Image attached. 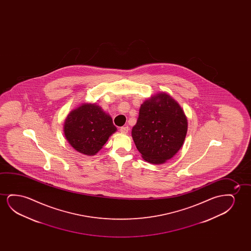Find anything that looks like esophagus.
<instances>
[{
	"label": "esophagus",
	"instance_id": "1",
	"mask_svg": "<svg viewBox=\"0 0 251 251\" xmlns=\"http://www.w3.org/2000/svg\"><path fill=\"white\" fill-rule=\"evenodd\" d=\"M128 130H129V127L127 126H124L120 128L121 133H123V134H127Z\"/></svg>",
	"mask_w": 251,
	"mask_h": 251
}]
</instances>
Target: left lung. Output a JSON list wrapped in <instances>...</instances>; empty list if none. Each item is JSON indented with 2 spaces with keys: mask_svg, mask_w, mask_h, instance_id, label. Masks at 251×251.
<instances>
[{
  "mask_svg": "<svg viewBox=\"0 0 251 251\" xmlns=\"http://www.w3.org/2000/svg\"><path fill=\"white\" fill-rule=\"evenodd\" d=\"M187 131L188 120L182 107L170 94L162 92L141 104L132 137L144 160L161 165L182 148Z\"/></svg>",
  "mask_w": 251,
  "mask_h": 251,
  "instance_id": "1",
  "label": "left lung"
}]
</instances>
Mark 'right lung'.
<instances>
[{
    "mask_svg": "<svg viewBox=\"0 0 251 251\" xmlns=\"http://www.w3.org/2000/svg\"><path fill=\"white\" fill-rule=\"evenodd\" d=\"M116 131L111 117L96 103H81L71 110L63 126L70 146L86 156L98 153Z\"/></svg>",
    "mask_w": 251,
    "mask_h": 251,
    "instance_id": "obj_1",
    "label": "right lung"
}]
</instances>
